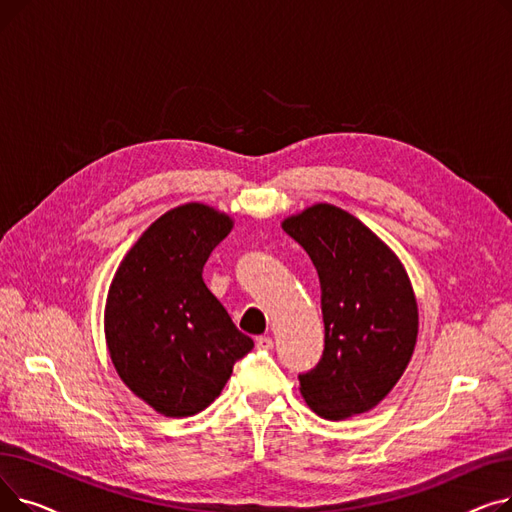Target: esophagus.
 <instances>
[{"instance_id":"34e87169","label":"esophagus","mask_w":512,"mask_h":512,"mask_svg":"<svg viewBox=\"0 0 512 512\" xmlns=\"http://www.w3.org/2000/svg\"><path fill=\"white\" fill-rule=\"evenodd\" d=\"M257 348H265V351H270V348H274V340L270 336H259Z\"/></svg>"}]
</instances>
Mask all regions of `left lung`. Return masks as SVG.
<instances>
[{
	"instance_id": "left-lung-1",
	"label": "left lung",
	"mask_w": 512,
	"mask_h": 512,
	"mask_svg": "<svg viewBox=\"0 0 512 512\" xmlns=\"http://www.w3.org/2000/svg\"><path fill=\"white\" fill-rule=\"evenodd\" d=\"M282 228L311 257L321 286L326 346L299 375L319 417L340 421L378 407L405 373L419 334V309L405 265L348 211L315 203Z\"/></svg>"
}]
</instances>
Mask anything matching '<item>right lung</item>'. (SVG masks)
<instances>
[{
    "instance_id": "1",
    "label": "right lung",
    "mask_w": 512,
    "mask_h": 512,
    "mask_svg": "<svg viewBox=\"0 0 512 512\" xmlns=\"http://www.w3.org/2000/svg\"><path fill=\"white\" fill-rule=\"evenodd\" d=\"M234 220L205 203L157 218L126 253L105 301V344L120 380L166 417H191L220 396L253 340L203 282V265Z\"/></svg>"
}]
</instances>
